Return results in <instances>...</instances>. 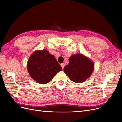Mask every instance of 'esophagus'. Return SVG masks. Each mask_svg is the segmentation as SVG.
<instances>
[{"instance_id": "1", "label": "esophagus", "mask_w": 122, "mask_h": 122, "mask_svg": "<svg viewBox=\"0 0 122 122\" xmlns=\"http://www.w3.org/2000/svg\"><path fill=\"white\" fill-rule=\"evenodd\" d=\"M61 67L63 69L64 68V66H65V64H64V63H61Z\"/></svg>"}]
</instances>
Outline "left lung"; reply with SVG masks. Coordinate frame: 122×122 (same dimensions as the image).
<instances>
[{
  "instance_id": "obj_1",
  "label": "left lung",
  "mask_w": 122,
  "mask_h": 122,
  "mask_svg": "<svg viewBox=\"0 0 122 122\" xmlns=\"http://www.w3.org/2000/svg\"><path fill=\"white\" fill-rule=\"evenodd\" d=\"M94 69L92 60L83 54H73L69 58V62L64 68V72L72 81L84 82L91 76Z\"/></svg>"
}]
</instances>
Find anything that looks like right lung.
I'll return each instance as SVG.
<instances>
[{
	"mask_svg": "<svg viewBox=\"0 0 122 122\" xmlns=\"http://www.w3.org/2000/svg\"><path fill=\"white\" fill-rule=\"evenodd\" d=\"M27 70L33 80L45 84L50 82L62 68L54 56L43 49L36 50L30 56L27 62Z\"/></svg>",
	"mask_w": 122,
	"mask_h": 122,
	"instance_id": "add662e5",
	"label": "right lung"
}]
</instances>
